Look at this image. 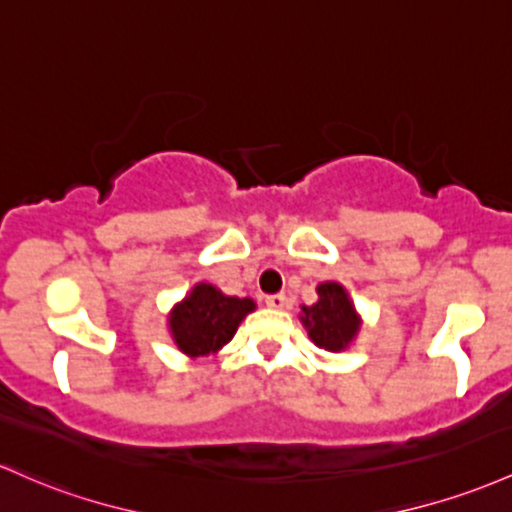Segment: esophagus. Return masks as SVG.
I'll use <instances>...</instances> for the list:
<instances>
[{"mask_svg":"<svg viewBox=\"0 0 512 512\" xmlns=\"http://www.w3.org/2000/svg\"><path fill=\"white\" fill-rule=\"evenodd\" d=\"M265 303L269 308H284L286 303H289V299H286V294H269Z\"/></svg>","mask_w":512,"mask_h":512,"instance_id":"esophagus-1","label":"esophagus"}]
</instances>
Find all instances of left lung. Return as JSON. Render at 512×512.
<instances>
[{"mask_svg": "<svg viewBox=\"0 0 512 512\" xmlns=\"http://www.w3.org/2000/svg\"><path fill=\"white\" fill-rule=\"evenodd\" d=\"M301 320L311 340L330 352L345 350L359 330L357 313L347 299V291L335 282L318 286V303L303 306Z\"/></svg>", "mask_w": 512, "mask_h": 512, "instance_id": "obj_1", "label": "left lung"}]
</instances>
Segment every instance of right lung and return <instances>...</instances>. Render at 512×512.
I'll use <instances>...</instances> for the list:
<instances>
[{
	"mask_svg": "<svg viewBox=\"0 0 512 512\" xmlns=\"http://www.w3.org/2000/svg\"><path fill=\"white\" fill-rule=\"evenodd\" d=\"M255 308L250 299L226 296L211 284L194 286L170 316L172 338L189 357H204L221 350L233 338L240 320Z\"/></svg>",
	"mask_w": 512,
	"mask_h": 512,
	"instance_id": "add662e5",
	"label": "right lung"
}]
</instances>
